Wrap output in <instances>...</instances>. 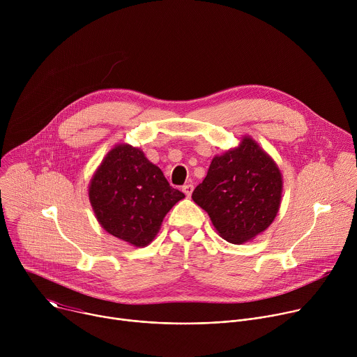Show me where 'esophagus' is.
I'll return each mask as SVG.
<instances>
[{"instance_id":"obj_1","label":"esophagus","mask_w":357,"mask_h":357,"mask_svg":"<svg viewBox=\"0 0 357 357\" xmlns=\"http://www.w3.org/2000/svg\"><path fill=\"white\" fill-rule=\"evenodd\" d=\"M182 192H183L186 196H190L192 192H193V185H190V183L183 185V186H182Z\"/></svg>"}]
</instances>
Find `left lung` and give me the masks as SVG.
Listing matches in <instances>:
<instances>
[{"label":"left lung","mask_w":357,"mask_h":357,"mask_svg":"<svg viewBox=\"0 0 357 357\" xmlns=\"http://www.w3.org/2000/svg\"><path fill=\"white\" fill-rule=\"evenodd\" d=\"M282 178L275 162L250 137L215 157L192 199L220 236L241 244L264 231L278 213Z\"/></svg>","instance_id":"1"}]
</instances>
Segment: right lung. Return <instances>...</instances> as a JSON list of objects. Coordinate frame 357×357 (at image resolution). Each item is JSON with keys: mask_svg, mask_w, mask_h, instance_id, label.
Listing matches in <instances>:
<instances>
[{"mask_svg": "<svg viewBox=\"0 0 357 357\" xmlns=\"http://www.w3.org/2000/svg\"><path fill=\"white\" fill-rule=\"evenodd\" d=\"M98 223L135 247L149 244L165 215L185 195L172 188L162 171L131 145L114 146L89 186Z\"/></svg>", "mask_w": 357, "mask_h": 357, "instance_id": "add662e5", "label": "right lung"}]
</instances>
